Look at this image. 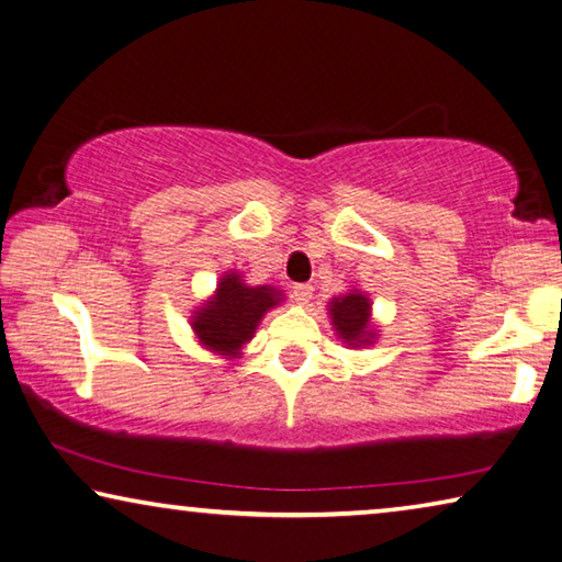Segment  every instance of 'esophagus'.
Instances as JSON below:
<instances>
[{
  "label": "esophagus",
  "mask_w": 562,
  "mask_h": 562,
  "mask_svg": "<svg viewBox=\"0 0 562 562\" xmlns=\"http://www.w3.org/2000/svg\"><path fill=\"white\" fill-rule=\"evenodd\" d=\"M291 296L299 303H308L314 299V286H311V283H296V286L291 289Z\"/></svg>",
  "instance_id": "obj_1"
}]
</instances>
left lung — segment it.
Listing matches in <instances>:
<instances>
[{
  "label": "left lung",
  "mask_w": 562,
  "mask_h": 562,
  "mask_svg": "<svg viewBox=\"0 0 562 562\" xmlns=\"http://www.w3.org/2000/svg\"><path fill=\"white\" fill-rule=\"evenodd\" d=\"M330 321L338 336L351 346H363L373 338L371 334V303L363 293H348L344 299L330 301Z\"/></svg>",
  "instance_id": "1"
}]
</instances>
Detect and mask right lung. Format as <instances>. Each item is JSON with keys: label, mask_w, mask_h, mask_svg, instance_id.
I'll list each match as a JSON object with an SVG mask.
<instances>
[{"label": "right lung", "mask_w": 562, "mask_h": 562, "mask_svg": "<svg viewBox=\"0 0 562 562\" xmlns=\"http://www.w3.org/2000/svg\"><path fill=\"white\" fill-rule=\"evenodd\" d=\"M281 301V291L271 286H248L238 273L221 279L216 296L196 311L194 330L199 341L221 356H238L241 346L254 336L266 311Z\"/></svg>", "instance_id": "obj_1"}]
</instances>
